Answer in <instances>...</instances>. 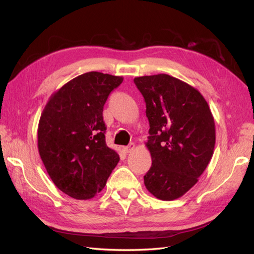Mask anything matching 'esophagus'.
<instances>
[{
  "label": "esophagus",
  "instance_id": "1",
  "mask_svg": "<svg viewBox=\"0 0 254 254\" xmlns=\"http://www.w3.org/2000/svg\"><path fill=\"white\" fill-rule=\"evenodd\" d=\"M134 148H135V144L131 143L130 145H128V146L123 147V152H124V153H127V154H128V153H131Z\"/></svg>",
  "mask_w": 254,
  "mask_h": 254
}]
</instances>
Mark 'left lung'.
<instances>
[{
	"label": "left lung",
	"mask_w": 254,
	"mask_h": 254,
	"mask_svg": "<svg viewBox=\"0 0 254 254\" xmlns=\"http://www.w3.org/2000/svg\"><path fill=\"white\" fill-rule=\"evenodd\" d=\"M146 104L152 167L144 176L159 199L181 197L198 181L215 147V122L197 89L167 74L134 78Z\"/></svg>",
	"instance_id": "8db88e82"
}]
</instances>
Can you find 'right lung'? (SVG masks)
<instances>
[{
  "mask_svg": "<svg viewBox=\"0 0 254 254\" xmlns=\"http://www.w3.org/2000/svg\"><path fill=\"white\" fill-rule=\"evenodd\" d=\"M123 77L88 72L53 94L38 126V149L57 188L89 199L105 188L119 155L106 144L104 106Z\"/></svg>",
  "mask_w": 254,
  "mask_h": 254,
  "instance_id": "obj_1",
  "label": "right lung"
}]
</instances>
